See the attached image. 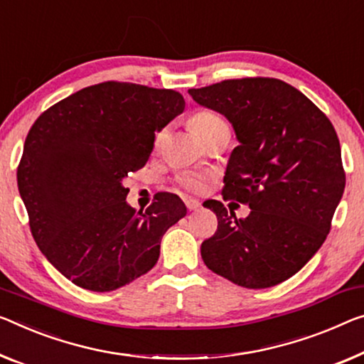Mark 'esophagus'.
<instances>
[{
	"instance_id": "esophagus-1",
	"label": "esophagus",
	"mask_w": 364,
	"mask_h": 364,
	"mask_svg": "<svg viewBox=\"0 0 364 364\" xmlns=\"http://www.w3.org/2000/svg\"><path fill=\"white\" fill-rule=\"evenodd\" d=\"M186 205H187V208L190 210V211H198L200 208H201V203L198 200H193V198H187L186 200Z\"/></svg>"
}]
</instances>
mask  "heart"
<instances>
[{
    "instance_id": "1",
    "label": "heart",
    "mask_w": 364,
    "mask_h": 364,
    "mask_svg": "<svg viewBox=\"0 0 364 364\" xmlns=\"http://www.w3.org/2000/svg\"><path fill=\"white\" fill-rule=\"evenodd\" d=\"M190 127H192L195 135L203 141L218 135V133L229 132L228 122L213 110L195 112L190 119ZM177 183L188 192H201L205 188L206 177L197 174V172H182L177 176Z\"/></svg>"
}]
</instances>
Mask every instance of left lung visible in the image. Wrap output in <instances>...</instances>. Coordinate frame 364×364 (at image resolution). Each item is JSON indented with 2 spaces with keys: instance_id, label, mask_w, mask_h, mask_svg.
Here are the masks:
<instances>
[{
  "instance_id": "1",
  "label": "left lung",
  "mask_w": 364,
  "mask_h": 364,
  "mask_svg": "<svg viewBox=\"0 0 364 364\" xmlns=\"http://www.w3.org/2000/svg\"><path fill=\"white\" fill-rule=\"evenodd\" d=\"M188 94L232 125L239 146L229 156L223 197L250 208L237 220L221 201H205L218 229L201 244V259L239 287H275L298 273L331 231L345 188L337 133L303 92L273 77L228 80Z\"/></svg>"
}]
</instances>
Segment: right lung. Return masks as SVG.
Wrapping results in <instances>:
<instances>
[{
    "mask_svg": "<svg viewBox=\"0 0 364 364\" xmlns=\"http://www.w3.org/2000/svg\"><path fill=\"white\" fill-rule=\"evenodd\" d=\"M186 109L172 89L107 81L52 105L26 138L18 187L38 249L89 291H114L148 273L161 239L187 215L174 193L136 211L124 178L146 164L156 132Z\"/></svg>",
    "mask_w": 364,
    "mask_h": 364,
    "instance_id": "right-lung-1",
    "label": "right lung"
}]
</instances>
